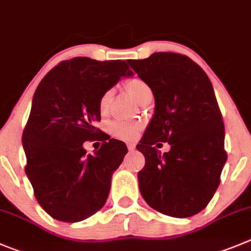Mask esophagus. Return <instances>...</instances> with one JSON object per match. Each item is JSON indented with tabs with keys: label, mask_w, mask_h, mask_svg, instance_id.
Instances as JSON below:
<instances>
[{
	"label": "esophagus",
	"mask_w": 251,
	"mask_h": 251,
	"mask_svg": "<svg viewBox=\"0 0 251 251\" xmlns=\"http://www.w3.org/2000/svg\"><path fill=\"white\" fill-rule=\"evenodd\" d=\"M127 147H128V149H129V150H134L135 149V144H134V143H128Z\"/></svg>",
	"instance_id": "1"
}]
</instances>
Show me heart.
I'll return each mask as SVG.
<instances>
[{"mask_svg":"<svg viewBox=\"0 0 251 251\" xmlns=\"http://www.w3.org/2000/svg\"><path fill=\"white\" fill-rule=\"evenodd\" d=\"M124 87L127 88V91L129 92L130 96H132L138 103H139L147 95L151 94V90H150L149 85L140 77H137V76L126 81ZM111 96L112 91H106L104 94H102L101 97H100L99 108L102 114H106L107 112H108ZM139 130L140 124L134 123V122H114L111 126L112 134H113L114 137L123 140L133 139V138L139 133Z\"/></svg>","mask_w":251,"mask_h":251,"instance_id":"obj_1","label":"heart"}]
</instances>
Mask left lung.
<instances>
[{
    "label": "left lung",
    "mask_w": 251,
    "mask_h": 251,
    "mask_svg": "<svg viewBox=\"0 0 251 251\" xmlns=\"http://www.w3.org/2000/svg\"><path fill=\"white\" fill-rule=\"evenodd\" d=\"M151 88L154 116L137 145L145 156L138 173L143 199L176 218L195 216L213 197L226 161L224 123L208 76L188 56L154 52L128 60ZM169 142L161 154L154 145Z\"/></svg>",
    "instance_id": "8db88e82"
}]
</instances>
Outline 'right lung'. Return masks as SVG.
Masks as SVG:
<instances>
[{
  "mask_svg": "<svg viewBox=\"0 0 251 251\" xmlns=\"http://www.w3.org/2000/svg\"><path fill=\"white\" fill-rule=\"evenodd\" d=\"M132 75L123 60L78 56L51 69L35 90L22 135L25 174L38 203L54 219L83 221L106 203L112 174L128 149L121 140L109 139L87 155L83 143L103 140L94 126L101 121L100 97Z\"/></svg>",
  "mask_w": 251,
  "mask_h": 251,
  "instance_id": "add662e5",
  "label": "right lung"
}]
</instances>
